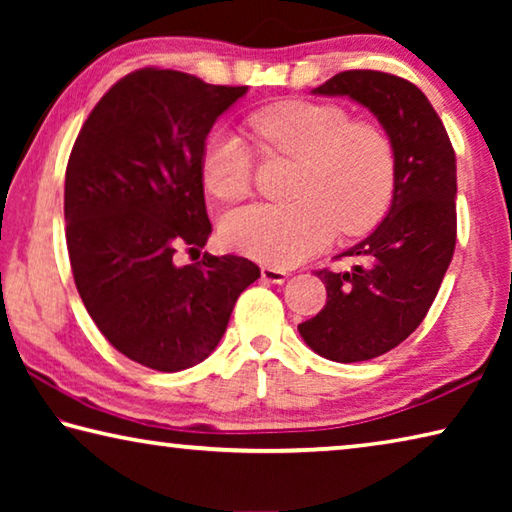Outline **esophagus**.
Wrapping results in <instances>:
<instances>
[{"label":"esophagus","instance_id":"esophagus-1","mask_svg":"<svg viewBox=\"0 0 512 512\" xmlns=\"http://www.w3.org/2000/svg\"><path fill=\"white\" fill-rule=\"evenodd\" d=\"M289 273L284 271V268H277V266H262V280L266 282H273V284H282L287 280Z\"/></svg>","mask_w":512,"mask_h":512}]
</instances>
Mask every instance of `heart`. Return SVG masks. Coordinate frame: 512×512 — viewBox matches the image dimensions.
Here are the masks:
<instances>
[{
	"instance_id": "heart-1",
	"label": "heart",
	"mask_w": 512,
	"mask_h": 512,
	"mask_svg": "<svg viewBox=\"0 0 512 512\" xmlns=\"http://www.w3.org/2000/svg\"><path fill=\"white\" fill-rule=\"evenodd\" d=\"M259 153L298 160L284 205L255 203L225 214L223 244L264 264L291 266L318 253L336 228L357 235L379 219L395 183V153L384 131L352 124L334 103L282 101L248 117ZM201 173L219 201H239L253 185V158L232 133L205 144Z\"/></svg>"
}]
</instances>
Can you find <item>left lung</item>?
Returning a JSON list of instances; mask_svg holds the SVG:
<instances>
[{
	"instance_id": "left-lung-1",
	"label": "left lung",
	"mask_w": 512,
	"mask_h": 512,
	"mask_svg": "<svg viewBox=\"0 0 512 512\" xmlns=\"http://www.w3.org/2000/svg\"><path fill=\"white\" fill-rule=\"evenodd\" d=\"M314 94L348 97L384 126L395 153L393 201L375 230L339 257L352 271H318L325 307L298 325L320 357L354 363L393 350L415 332L456 246V155L429 99L400 76L350 69Z\"/></svg>"
}]
</instances>
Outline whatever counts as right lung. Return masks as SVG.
<instances>
[{
	"instance_id": "1",
	"label": "right lung",
	"mask_w": 512,
	"mask_h": 512,
	"mask_svg": "<svg viewBox=\"0 0 512 512\" xmlns=\"http://www.w3.org/2000/svg\"><path fill=\"white\" fill-rule=\"evenodd\" d=\"M246 85H210L146 67L103 94L65 171V237L76 289L101 334L160 372L210 357L241 291L259 277L246 257L178 248L207 244L205 137Z\"/></svg>"
}]
</instances>
